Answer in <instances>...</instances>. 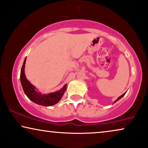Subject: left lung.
Masks as SVG:
<instances>
[{"label":"left lung","instance_id":"obj_1","mask_svg":"<svg viewBox=\"0 0 148 148\" xmlns=\"http://www.w3.org/2000/svg\"><path fill=\"white\" fill-rule=\"evenodd\" d=\"M126 93H124V94H123V95H121V96H119V98H118V99H117V100H115V102H117V100H119V99H120V98H121V97H123V96H124V95H125V94H126Z\"/></svg>","mask_w":148,"mask_h":148}]
</instances>
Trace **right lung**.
Masks as SVG:
<instances>
[{"instance_id":"right-lung-1","label":"right lung","mask_w":148,"mask_h":148,"mask_svg":"<svg viewBox=\"0 0 148 148\" xmlns=\"http://www.w3.org/2000/svg\"><path fill=\"white\" fill-rule=\"evenodd\" d=\"M26 59L22 65L21 72H20V81L23 88V90L28 98L33 102L40 105L48 106H52L57 103L62 98L63 93L66 89V85L63 87L61 90L49 94H41L35 90V87L28 81L25 75H24V66H25Z\"/></svg>"}]
</instances>
